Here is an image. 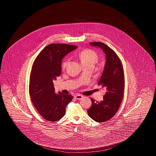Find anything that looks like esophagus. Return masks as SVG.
I'll use <instances>...</instances> for the list:
<instances>
[{"mask_svg": "<svg viewBox=\"0 0 156 156\" xmlns=\"http://www.w3.org/2000/svg\"><path fill=\"white\" fill-rule=\"evenodd\" d=\"M82 98H83V96L81 95H76L74 96L75 99H77V100H80V99H81Z\"/></svg>", "mask_w": 156, "mask_h": 156, "instance_id": "34e87169", "label": "esophagus"}]
</instances>
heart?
<instances>
[{
  "mask_svg": "<svg viewBox=\"0 0 156 156\" xmlns=\"http://www.w3.org/2000/svg\"><path fill=\"white\" fill-rule=\"evenodd\" d=\"M79 58L83 67L94 66L98 61V55L96 52L91 50H85L79 54ZM68 60L66 59L62 63L61 67L64 69L67 67Z\"/></svg>",
  "mask_w": 156,
  "mask_h": 156,
  "instance_id": "heart-1",
  "label": "heart"
}]
</instances>
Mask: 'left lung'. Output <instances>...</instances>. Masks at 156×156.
Returning a JSON list of instances; mask_svg holds the SVG:
<instances>
[{"label": "left lung", "instance_id": "obj_1", "mask_svg": "<svg viewBox=\"0 0 156 156\" xmlns=\"http://www.w3.org/2000/svg\"><path fill=\"white\" fill-rule=\"evenodd\" d=\"M89 44L100 48L105 54L104 71L98 85L106 89V93L103 100L100 102L91 98L92 105L87 112L89 117L95 121L104 122L116 114L123 98V69L118 55L107 45L101 42H91Z\"/></svg>", "mask_w": 156, "mask_h": 156}]
</instances>
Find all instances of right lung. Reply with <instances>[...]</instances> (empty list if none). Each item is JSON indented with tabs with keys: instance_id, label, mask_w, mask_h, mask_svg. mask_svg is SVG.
I'll list each match as a JSON object with an SVG mask.
<instances>
[{
	"instance_id": "obj_1",
	"label": "right lung",
	"mask_w": 156,
	"mask_h": 156,
	"mask_svg": "<svg viewBox=\"0 0 156 156\" xmlns=\"http://www.w3.org/2000/svg\"><path fill=\"white\" fill-rule=\"evenodd\" d=\"M76 48L73 45L51 44L45 47L34 62L29 94L33 105L45 120L55 122L63 117L66 106L73 99L71 95L61 92L55 94L53 81L61 75L63 58Z\"/></svg>"
}]
</instances>
